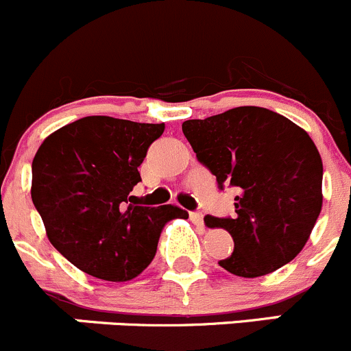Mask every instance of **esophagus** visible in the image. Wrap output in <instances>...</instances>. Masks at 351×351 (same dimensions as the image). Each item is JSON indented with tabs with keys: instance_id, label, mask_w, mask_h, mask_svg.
<instances>
[{
	"instance_id": "1",
	"label": "esophagus",
	"mask_w": 351,
	"mask_h": 351,
	"mask_svg": "<svg viewBox=\"0 0 351 351\" xmlns=\"http://www.w3.org/2000/svg\"><path fill=\"white\" fill-rule=\"evenodd\" d=\"M190 219L195 224H204V214L199 213V210H192V213H190Z\"/></svg>"
}]
</instances>
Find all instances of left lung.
I'll list each match as a JSON object with an SVG mask.
<instances>
[{
  "label": "left lung",
  "mask_w": 351,
  "mask_h": 351,
  "mask_svg": "<svg viewBox=\"0 0 351 351\" xmlns=\"http://www.w3.org/2000/svg\"><path fill=\"white\" fill-rule=\"evenodd\" d=\"M182 130L217 186L238 190L233 217H204L234 241L219 266L234 276L258 278L293 261L322 207V159L307 132L257 106L186 120Z\"/></svg>",
  "instance_id": "left-lung-1"
}]
</instances>
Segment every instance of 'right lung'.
I'll list each match as a JSON object with an SVG mask.
<instances>
[{"label": "right lung", "mask_w": 351, "mask_h": 351, "mask_svg": "<svg viewBox=\"0 0 351 351\" xmlns=\"http://www.w3.org/2000/svg\"><path fill=\"white\" fill-rule=\"evenodd\" d=\"M165 123L85 117L40 144L32 161V202L53 247L84 273L128 281L151 264L180 207L138 206V166Z\"/></svg>", "instance_id": "1"}]
</instances>
